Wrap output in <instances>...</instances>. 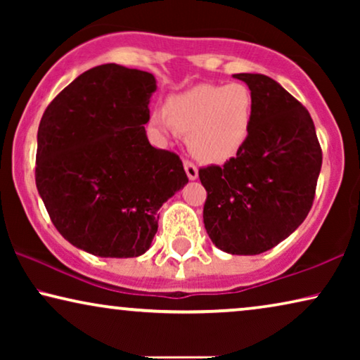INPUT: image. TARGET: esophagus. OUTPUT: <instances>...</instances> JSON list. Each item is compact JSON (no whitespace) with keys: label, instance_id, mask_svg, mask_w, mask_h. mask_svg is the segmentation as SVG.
<instances>
[{"label":"esophagus","instance_id":"esophagus-1","mask_svg":"<svg viewBox=\"0 0 360 360\" xmlns=\"http://www.w3.org/2000/svg\"><path fill=\"white\" fill-rule=\"evenodd\" d=\"M184 167H185V172H186V175H188L190 180L198 179V167H196L193 162L185 160L184 162Z\"/></svg>","mask_w":360,"mask_h":360}]
</instances>
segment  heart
<instances>
[{"instance_id": "b5f03b06", "label": "heart", "mask_w": 360, "mask_h": 360, "mask_svg": "<svg viewBox=\"0 0 360 360\" xmlns=\"http://www.w3.org/2000/svg\"><path fill=\"white\" fill-rule=\"evenodd\" d=\"M254 98L243 83L198 85L170 98L165 111H155L152 126L169 136L190 134V149L205 162L233 159L252 131Z\"/></svg>"}]
</instances>
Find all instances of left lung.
<instances>
[{
  "label": "left lung",
  "mask_w": 360,
  "mask_h": 360,
  "mask_svg": "<svg viewBox=\"0 0 360 360\" xmlns=\"http://www.w3.org/2000/svg\"><path fill=\"white\" fill-rule=\"evenodd\" d=\"M254 98L252 131L224 165L200 169L203 221L216 248L255 255L287 239L307 218L323 152L307 108L270 77L234 75Z\"/></svg>",
  "instance_id": "1"
}]
</instances>
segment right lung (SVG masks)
Here are the masks:
<instances>
[{
	"label": "right lung",
	"instance_id": "obj_1",
	"mask_svg": "<svg viewBox=\"0 0 360 360\" xmlns=\"http://www.w3.org/2000/svg\"><path fill=\"white\" fill-rule=\"evenodd\" d=\"M149 72L93 67L63 88L37 131L36 185L68 243L100 257H137L157 233V211L186 181L180 157L146 136Z\"/></svg>",
	"mask_w": 360,
	"mask_h": 360
}]
</instances>
